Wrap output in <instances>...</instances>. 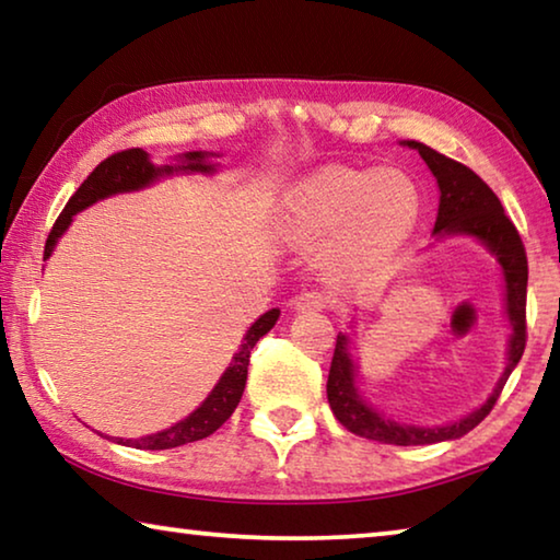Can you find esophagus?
<instances>
[{
	"label": "esophagus",
	"mask_w": 560,
	"mask_h": 560,
	"mask_svg": "<svg viewBox=\"0 0 560 560\" xmlns=\"http://www.w3.org/2000/svg\"><path fill=\"white\" fill-rule=\"evenodd\" d=\"M330 306V296L324 291H303L301 296L293 299V308L296 311H324Z\"/></svg>",
	"instance_id": "1"
}]
</instances>
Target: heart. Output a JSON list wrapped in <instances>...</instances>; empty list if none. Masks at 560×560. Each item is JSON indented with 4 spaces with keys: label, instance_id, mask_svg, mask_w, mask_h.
I'll return each instance as SVG.
<instances>
[{
    "label": "heart",
    "instance_id": "1",
    "mask_svg": "<svg viewBox=\"0 0 560 560\" xmlns=\"http://www.w3.org/2000/svg\"><path fill=\"white\" fill-rule=\"evenodd\" d=\"M420 192L400 170L330 165L293 185L281 200V226L291 242H330V267H368L415 230Z\"/></svg>",
    "mask_w": 560,
    "mask_h": 560
}]
</instances>
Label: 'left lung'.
<instances>
[{"instance_id":"obj_1","label":"left lung","mask_w":560,"mask_h":560,"mask_svg":"<svg viewBox=\"0 0 560 560\" xmlns=\"http://www.w3.org/2000/svg\"><path fill=\"white\" fill-rule=\"evenodd\" d=\"M402 145L412 148L428 163L430 173L438 179L440 187V210L434 222V236H471L487 246V252L499 261L504 273V306L511 326L509 348H506V368L499 377L485 405L477 410L459 417L450 424H434V428H420V424H405L393 417L377 412V407L365 400L358 387V363L350 353V336L338 334L334 360H330V373L326 383L328 405L336 420L346 430L360 434L365 440L385 442V444H434L459 440L469 430L485 420L491 407L499 400L509 375L518 365L526 348V283H528V261L524 252V242L516 232L514 222L509 220L499 197L474 170L457 163L447 155L438 153L417 140H402Z\"/></svg>"}]
</instances>
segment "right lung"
Instances as JSON below:
<instances>
[{
    "label": "right lung",
    "instance_id": "obj_1",
    "mask_svg": "<svg viewBox=\"0 0 560 560\" xmlns=\"http://www.w3.org/2000/svg\"><path fill=\"white\" fill-rule=\"evenodd\" d=\"M212 155L214 153L192 150V153L177 155L173 165H153L143 148H130V150H122V153L106 158L86 179H83V185L75 189L71 200L66 202L63 212L59 214V220H56L54 230L49 234V240H46L44 261L51 257L56 242L61 240V234L66 230H69V224L73 222V214H79L81 210H86V207L96 205L98 200H106V197L120 195V192H136V189L150 187L153 183H158L160 177L195 175V173L212 175L217 173V165L210 163ZM279 314H281L279 308H271L254 320L249 330H246L240 350L234 353L230 368H226L220 381H217L212 393L205 397V402L197 407L195 412H189L185 420L175 422L173 428H167L163 432L148 434V438H138V440L108 438V434H103V438L116 444H122V447H136V450H173V447H183L187 442L210 438L214 430H220L222 424L230 420L232 412L236 410V405H240L244 385H246V368H249L252 348L257 346V340L261 336L269 334L273 324L279 320Z\"/></svg>",
    "mask_w": 560,
    "mask_h": 560
}]
</instances>
